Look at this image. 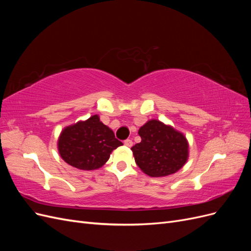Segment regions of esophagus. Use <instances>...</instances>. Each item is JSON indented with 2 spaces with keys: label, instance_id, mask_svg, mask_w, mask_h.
<instances>
[{
  "label": "esophagus",
  "instance_id": "1",
  "mask_svg": "<svg viewBox=\"0 0 251 251\" xmlns=\"http://www.w3.org/2000/svg\"><path fill=\"white\" fill-rule=\"evenodd\" d=\"M125 146L127 148H131L133 146V141L131 139H126L125 140Z\"/></svg>",
  "mask_w": 251,
  "mask_h": 251
}]
</instances>
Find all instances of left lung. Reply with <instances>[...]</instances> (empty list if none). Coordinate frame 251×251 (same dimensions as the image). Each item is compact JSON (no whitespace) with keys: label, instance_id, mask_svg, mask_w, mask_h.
I'll list each match as a JSON object with an SVG mask.
<instances>
[{"label":"left lung","instance_id":"left-lung-1","mask_svg":"<svg viewBox=\"0 0 251 251\" xmlns=\"http://www.w3.org/2000/svg\"><path fill=\"white\" fill-rule=\"evenodd\" d=\"M141 141L131 149L135 162L150 177H165L183 168L188 141L183 133L160 120L151 119L138 131Z\"/></svg>","mask_w":251,"mask_h":251}]
</instances>
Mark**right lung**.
<instances>
[{
    "label": "right lung",
    "mask_w": 251,
    "mask_h": 251,
    "mask_svg": "<svg viewBox=\"0 0 251 251\" xmlns=\"http://www.w3.org/2000/svg\"><path fill=\"white\" fill-rule=\"evenodd\" d=\"M120 146L123 142L115 138L114 132L101 123L97 114L64 127L57 140L63 160L82 171L101 168L112 151Z\"/></svg>",
    "instance_id": "1"
}]
</instances>
